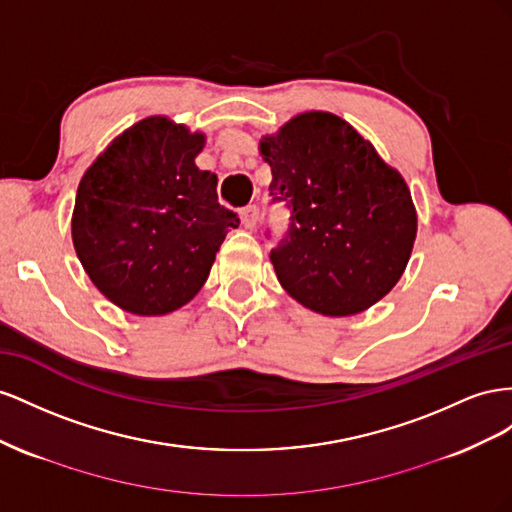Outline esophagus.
Instances as JSON below:
<instances>
[{
    "label": "esophagus",
    "mask_w": 512,
    "mask_h": 512,
    "mask_svg": "<svg viewBox=\"0 0 512 512\" xmlns=\"http://www.w3.org/2000/svg\"><path fill=\"white\" fill-rule=\"evenodd\" d=\"M240 218H242V225L246 229H253L259 221V208L257 206H246L242 212H240Z\"/></svg>",
    "instance_id": "esophagus-1"
}]
</instances>
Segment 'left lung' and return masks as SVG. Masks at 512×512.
I'll return each instance as SVG.
<instances>
[{
  "mask_svg": "<svg viewBox=\"0 0 512 512\" xmlns=\"http://www.w3.org/2000/svg\"><path fill=\"white\" fill-rule=\"evenodd\" d=\"M289 225L270 259L291 298L328 317L362 313L397 285L416 240L410 188L345 120L311 111L259 143ZM270 236V233H268Z\"/></svg>",
  "mask_w": 512,
  "mask_h": 512,
  "instance_id": "1",
  "label": "left lung"
}]
</instances>
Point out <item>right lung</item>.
<instances>
[{
	"label": "right lung",
	"mask_w": 512,
	"mask_h": 512,
	"mask_svg": "<svg viewBox=\"0 0 512 512\" xmlns=\"http://www.w3.org/2000/svg\"><path fill=\"white\" fill-rule=\"evenodd\" d=\"M203 135L167 118L128 128L79 182L72 242L92 283L120 309L165 315L193 300L236 212L195 165Z\"/></svg>",
	"instance_id": "obj_1"
}]
</instances>
